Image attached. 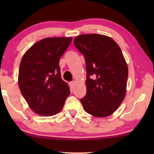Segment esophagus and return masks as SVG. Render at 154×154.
Here are the masks:
<instances>
[{
	"mask_svg": "<svg viewBox=\"0 0 154 154\" xmlns=\"http://www.w3.org/2000/svg\"><path fill=\"white\" fill-rule=\"evenodd\" d=\"M75 83H76L75 81H72V82H71V85H72V87H74V86H75Z\"/></svg>",
	"mask_w": 154,
	"mask_h": 154,
	"instance_id": "34e87169",
	"label": "esophagus"
}]
</instances>
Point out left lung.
Here are the masks:
<instances>
[{
	"instance_id": "obj_1",
	"label": "left lung",
	"mask_w": 154,
	"mask_h": 154,
	"mask_svg": "<svg viewBox=\"0 0 154 154\" xmlns=\"http://www.w3.org/2000/svg\"><path fill=\"white\" fill-rule=\"evenodd\" d=\"M74 44L85 58L87 94L80 100L83 109L96 117L111 115L127 92L128 67L121 49L110 37L99 34L80 35Z\"/></svg>"
}]
</instances>
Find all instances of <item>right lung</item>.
<instances>
[{
  "mask_svg": "<svg viewBox=\"0 0 154 154\" xmlns=\"http://www.w3.org/2000/svg\"><path fill=\"white\" fill-rule=\"evenodd\" d=\"M72 38H46L26 51L19 66V90L30 109L38 115L53 116L63 109L70 94L61 79L59 61Z\"/></svg>",
  "mask_w": 154,
  "mask_h": 154,
  "instance_id": "right-lung-1",
  "label": "right lung"
}]
</instances>
